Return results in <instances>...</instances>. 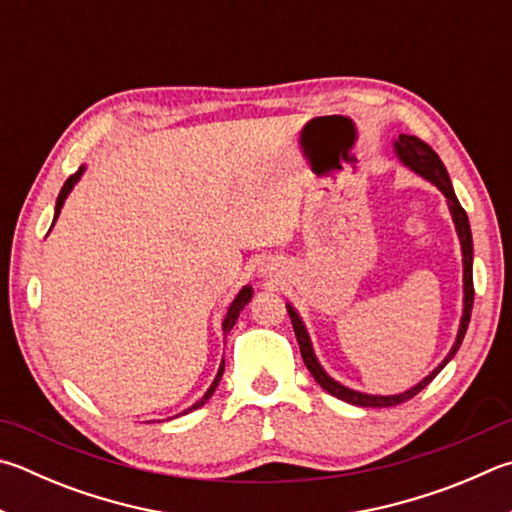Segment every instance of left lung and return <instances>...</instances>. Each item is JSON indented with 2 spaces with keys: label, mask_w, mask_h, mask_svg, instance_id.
<instances>
[{
  "label": "left lung",
  "mask_w": 512,
  "mask_h": 512,
  "mask_svg": "<svg viewBox=\"0 0 512 512\" xmlns=\"http://www.w3.org/2000/svg\"><path fill=\"white\" fill-rule=\"evenodd\" d=\"M394 147H396V154H398V159L403 161V165L410 167V170L416 172L418 176H423V179L434 183L436 188H439L445 194V199H448V208H450V215H452L454 226H457V235H459L461 253H463V315H461L457 340H454L450 353L443 358L441 365L436 367L430 376H425L421 383L414 385L412 389H407V392H403V394H396V396H371V394H362V392H356V389H349L345 385L336 383V380H333L327 374V371L322 369V365H320L318 358H315V353H313L311 338H309V333H306L304 322L300 320V315H297V311L293 309V306L286 304V311H288V315H291V322H293V331H295L297 345H300L302 360H304L306 369L311 371V376L318 380V385L324 389V392H329L331 396L340 398V401L351 403V405H360V407H392V405H401L405 401H410V398H414L418 392H421V389H425L427 385H430L432 380H434V376L439 374V371L454 358V353L459 351L461 342H463V336H466L468 324H470L472 302H475V286H472V232H470V221H468L466 210L461 208L457 194H454L448 170H445V165L441 163L439 154H436L430 145L423 143L421 138L401 134V136H398V141L394 143Z\"/></svg>",
  "instance_id": "1"
}]
</instances>
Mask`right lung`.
<instances>
[{
    "label": "right lung",
    "mask_w": 512,
    "mask_h": 512,
    "mask_svg": "<svg viewBox=\"0 0 512 512\" xmlns=\"http://www.w3.org/2000/svg\"><path fill=\"white\" fill-rule=\"evenodd\" d=\"M82 172H85V167H80V170L76 172V174H71L67 181H64V185H62V190H60V194H58V201H55V217H53V221L58 219V215H60V210H62V206H64V199L69 197V192L73 190V185H76L78 181H80V176H82ZM250 297H253V288L250 286H244L241 288V291L237 293V297L235 300H232V304H230V309H228V313H226V318H224V324H221V327H224V333H228L232 327H235V322H237V318H239V311L244 309V306L250 302ZM224 367H226V362L221 360V367H219V371H217V378L212 380V385H210V389L206 394H203V398L201 401H197L194 403L192 407H188V410H185L183 414H188V412H192V410H197V407H201L203 403L208 401V398L215 394V389H217V385H219V380H221V374H224Z\"/></svg>",
    "instance_id": "add662e5"
}]
</instances>
